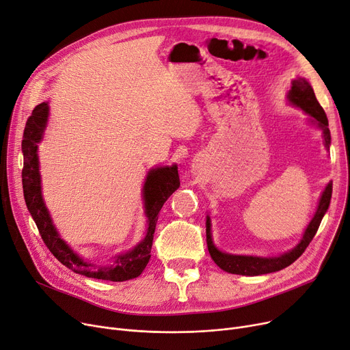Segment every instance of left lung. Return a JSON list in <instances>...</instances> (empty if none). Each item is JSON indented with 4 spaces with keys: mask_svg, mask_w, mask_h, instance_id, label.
<instances>
[{
    "mask_svg": "<svg viewBox=\"0 0 350 350\" xmlns=\"http://www.w3.org/2000/svg\"><path fill=\"white\" fill-rule=\"evenodd\" d=\"M288 100L292 105L301 107L305 113H308L310 116L312 122L317 123V126L322 131L326 149H329L330 132H329L327 118H326L323 107L319 105V102L315 96V92L309 85V82L304 78H298L295 81H292L291 90L288 92ZM330 197H332V183H329L326 189L323 190L317 213H315L314 218L310 219L309 226L306 227L301 243L295 248L291 250L289 252H285L280 256H272V258H261V256H252V255H232V254L221 252L213 243L211 221H210V217H207V223H206L207 247H208V252L211 255L213 261L219 268L224 269L226 272L237 273V275H248V277H255V275L281 271V269L289 267L292 262H295L299 258L302 252L309 245V243L312 241V238L315 237L322 218H323L325 213L327 211Z\"/></svg>",
    "mask_w": 350,
    "mask_h": 350,
    "instance_id": "1",
    "label": "left lung"
}]
</instances>
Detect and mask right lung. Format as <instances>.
Listing matches in <instances>:
<instances>
[{"instance_id":"1","label":"right lung","mask_w":350,"mask_h":350,"mask_svg":"<svg viewBox=\"0 0 350 350\" xmlns=\"http://www.w3.org/2000/svg\"><path fill=\"white\" fill-rule=\"evenodd\" d=\"M49 106L46 102L35 106L27 120L23 136L24 198L33 221L36 227H38L42 241L61 264L73 272L85 275L88 278L122 282L139 277L150 260L153 234L159 218L157 214L165 203V200L180 187L177 165L174 164L170 165V167L165 165V167L153 169L146 177V183L143 186V201L146 210L144 213L147 217V232L143 240L132 251L116 255L113 264H89L83 261L77 252H73L59 237L57 228L52 224V219L42 198L40 161L36 150H38V143L41 142L42 133L46 127Z\"/></svg>"}]
</instances>
